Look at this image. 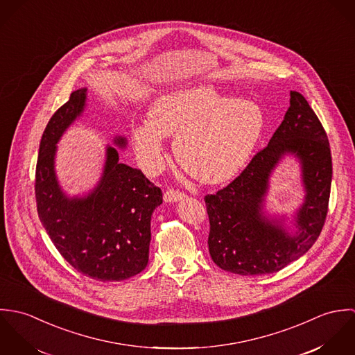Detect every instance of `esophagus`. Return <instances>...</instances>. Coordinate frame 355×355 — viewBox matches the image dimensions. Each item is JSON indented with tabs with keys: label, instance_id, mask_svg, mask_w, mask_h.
I'll list each match as a JSON object with an SVG mask.
<instances>
[{
	"label": "esophagus",
	"instance_id": "34e87169",
	"mask_svg": "<svg viewBox=\"0 0 355 355\" xmlns=\"http://www.w3.org/2000/svg\"><path fill=\"white\" fill-rule=\"evenodd\" d=\"M186 196L178 190H168L165 194H164V201L165 202L173 203L178 202V201H182Z\"/></svg>",
	"mask_w": 355,
	"mask_h": 355
}]
</instances>
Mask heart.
I'll return each instance as SVG.
<instances>
[{
  "instance_id": "obj_1",
  "label": "heart",
  "mask_w": 355,
  "mask_h": 355,
  "mask_svg": "<svg viewBox=\"0 0 355 355\" xmlns=\"http://www.w3.org/2000/svg\"><path fill=\"white\" fill-rule=\"evenodd\" d=\"M258 103L234 98L211 83H198L155 97L148 121L137 124L131 141L144 171L158 172L165 161L164 139L173 137L179 164L196 179L220 183L249 161L263 131Z\"/></svg>"
}]
</instances>
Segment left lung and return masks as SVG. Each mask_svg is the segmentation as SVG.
Instances as JSON below:
<instances>
[{
    "instance_id": "1",
    "label": "left lung",
    "mask_w": 355,
    "mask_h": 355,
    "mask_svg": "<svg viewBox=\"0 0 355 355\" xmlns=\"http://www.w3.org/2000/svg\"><path fill=\"white\" fill-rule=\"evenodd\" d=\"M286 156L299 161L305 193L291 220L264 210L270 178ZM331 182L328 137L304 96L290 92L284 120L268 146L232 183L205 197L210 223L207 245L214 263L231 273L258 276L279 272L301 258L322 230Z\"/></svg>"
}]
</instances>
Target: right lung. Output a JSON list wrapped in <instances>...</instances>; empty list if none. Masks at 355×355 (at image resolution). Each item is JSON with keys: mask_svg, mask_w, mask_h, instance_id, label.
I'll return each instance as SVG.
<instances>
[{"mask_svg": "<svg viewBox=\"0 0 355 355\" xmlns=\"http://www.w3.org/2000/svg\"><path fill=\"white\" fill-rule=\"evenodd\" d=\"M87 87L75 90L51 116L40 145L35 173L38 216L69 265L100 282H120L141 273L149 261L150 221L162 193L135 168L119 161L127 139L116 137L105 149L97 184L83 196H68L55 173L57 144L85 113Z\"/></svg>", "mask_w": 355, "mask_h": 355, "instance_id": "obj_1", "label": "right lung"}]
</instances>
